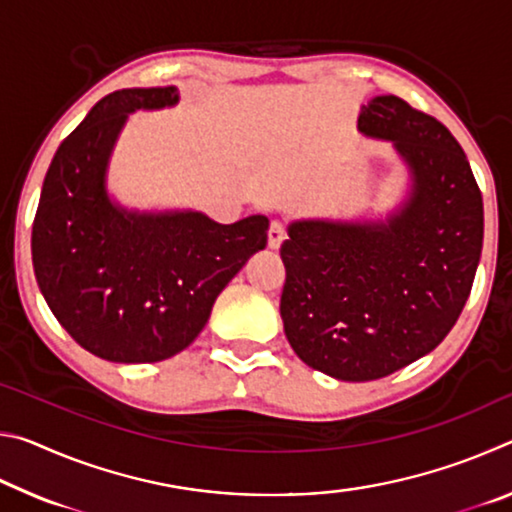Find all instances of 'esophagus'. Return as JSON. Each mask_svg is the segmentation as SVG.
<instances>
[{
  "label": "esophagus",
  "mask_w": 512,
  "mask_h": 512,
  "mask_svg": "<svg viewBox=\"0 0 512 512\" xmlns=\"http://www.w3.org/2000/svg\"><path fill=\"white\" fill-rule=\"evenodd\" d=\"M284 239H287V230H284V225L280 221H273L271 228H268V248L277 250L284 244Z\"/></svg>",
  "instance_id": "esophagus-1"
}]
</instances>
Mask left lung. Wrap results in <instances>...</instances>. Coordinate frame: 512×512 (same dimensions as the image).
<instances>
[{
	"mask_svg": "<svg viewBox=\"0 0 512 512\" xmlns=\"http://www.w3.org/2000/svg\"><path fill=\"white\" fill-rule=\"evenodd\" d=\"M391 142L406 194L381 219H298L282 244L280 316L293 352L343 381L381 379L429 354L461 316L483 248V198L461 144L400 97L361 108Z\"/></svg>",
	"mask_w": 512,
	"mask_h": 512,
	"instance_id": "obj_1",
	"label": "left lung"
}]
</instances>
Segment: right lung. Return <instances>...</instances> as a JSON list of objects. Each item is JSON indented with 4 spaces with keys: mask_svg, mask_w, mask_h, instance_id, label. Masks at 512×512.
I'll list each match as a JSON object with an SVG mask.
<instances>
[{
    "mask_svg": "<svg viewBox=\"0 0 512 512\" xmlns=\"http://www.w3.org/2000/svg\"><path fill=\"white\" fill-rule=\"evenodd\" d=\"M178 88L103 97L51 160L31 255L51 314L72 339L115 363H155L203 332L214 300L266 248L268 219L223 225L198 210H135L108 189L128 115L173 108Z\"/></svg>",
    "mask_w": 512,
    "mask_h": 512,
    "instance_id": "add662e5",
    "label": "right lung"
}]
</instances>
